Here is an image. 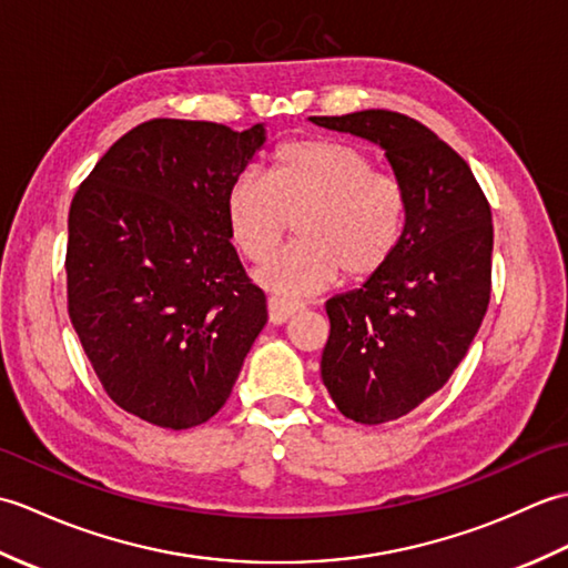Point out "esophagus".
I'll return each instance as SVG.
<instances>
[{"mask_svg":"<svg viewBox=\"0 0 568 568\" xmlns=\"http://www.w3.org/2000/svg\"><path fill=\"white\" fill-rule=\"evenodd\" d=\"M300 310H303V303H295V300H283V297L268 300V320L273 324L287 322L291 317H295Z\"/></svg>","mask_w":568,"mask_h":568,"instance_id":"1","label":"esophagus"}]
</instances>
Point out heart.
I'll list each match as a JSON object with an SVG mask.
<instances>
[{
  "mask_svg": "<svg viewBox=\"0 0 568 568\" xmlns=\"http://www.w3.org/2000/svg\"><path fill=\"white\" fill-rule=\"evenodd\" d=\"M224 212L229 236L251 263L268 261L298 216L297 241L258 283L300 297L329 287L342 271L366 281L385 268L405 236L407 192L352 143L295 139L273 151L265 178L246 171L229 185Z\"/></svg>",
  "mask_w": 568,
  "mask_h": 568,
  "instance_id": "heart-1",
  "label": "heart"
}]
</instances>
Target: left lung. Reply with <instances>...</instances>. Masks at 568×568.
Segmentation results:
<instances>
[{
    "mask_svg": "<svg viewBox=\"0 0 568 568\" xmlns=\"http://www.w3.org/2000/svg\"><path fill=\"white\" fill-rule=\"evenodd\" d=\"M310 122L368 139L407 192L395 256L358 291L327 300L322 381L361 425H383L452 378L490 300V204L468 163L425 124L388 110Z\"/></svg>",
    "mask_w": 568,
    "mask_h": 568,
    "instance_id": "left-lung-1",
    "label": "left lung"
}]
</instances>
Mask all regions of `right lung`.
<instances>
[{
	"label": "right lung",
	"instance_id": "1",
	"mask_svg": "<svg viewBox=\"0 0 568 568\" xmlns=\"http://www.w3.org/2000/svg\"><path fill=\"white\" fill-rule=\"evenodd\" d=\"M263 124L151 119L82 180L68 214V315L126 413L190 429L220 413L268 322L226 229Z\"/></svg>",
	"mask_w": 568,
	"mask_h": 568
}]
</instances>
